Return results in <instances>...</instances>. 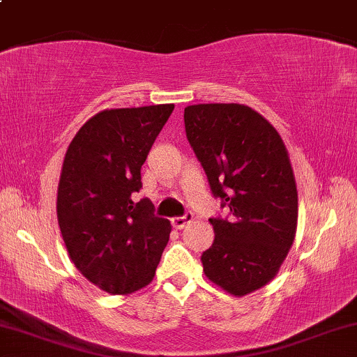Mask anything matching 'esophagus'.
<instances>
[{
    "label": "esophagus",
    "instance_id": "34e87169",
    "mask_svg": "<svg viewBox=\"0 0 357 357\" xmlns=\"http://www.w3.org/2000/svg\"><path fill=\"white\" fill-rule=\"evenodd\" d=\"M192 221V213H186L184 216H176L171 220V225H173L176 229H183L188 222Z\"/></svg>",
    "mask_w": 357,
    "mask_h": 357
}]
</instances>
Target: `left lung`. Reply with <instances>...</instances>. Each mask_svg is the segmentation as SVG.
Here are the masks:
<instances>
[{"label": "left lung", "instance_id": "left-lung-1", "mask_svg": "<svg viewBox=\"0 0 357 357\" xmlns=\"http://www.w3.org/2000/svg\"><path fill=\"white\" fill-rule=\"evenodd\" d=\"M184 128L227 218H209L214 243L201 256L204 274L233 296L276 276L293 246L298 190L286 146L273 124L244 105H192Z\"/></svg>", "mask_w": 357, "mask_h": 357}]
</instances>
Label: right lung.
Listing matches in <instances>:
<instances>
[{"instance_id":"1","label":"right lung","mask_w":357,"mask_h":357,"mask_svg":"<svg viewBox=\"0 0 357 357\" xmlns=\"http://www.w3.org/2000/svg\"><path fill=\"white\" fill-rule=\"evenodd\" d=\"M174 105L105 109L73 137L58 184V225L71 261L94 286L131 294L153 281L171 225L135 203L141 166Z\"/></svg>"}]
</instances>
